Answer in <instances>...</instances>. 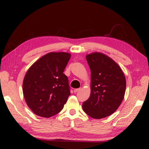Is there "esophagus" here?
<instances>
[{
    "mask_svg": "<svg viewBox=\"0 0 149 149\" xmlns=\"http://www.w3.org/2000/svg\"><path fill=\"white\" fill-rule=\"evenodd\" d=\"M80 90H81V88H76V89H74V92L75 93H76V92H77L79 91Z\"/></svg>",
    "mask_w": 149,
    "mask_h": 149,
    "instance_id": "obj_1",
    "label": "esophagus"
}]
</instances>
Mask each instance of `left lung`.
<instances>
[{
    "mask_svg": "<svg viewBox=\"0 0 149 149\" xmlns=\"http://www.w3.org/2000/svg\"><path fill=\"white\" fill-rule=\"evenodd\" d=\"M86 59L91 70V92L83 103V109L92 118H104L121 104L126 79L119 66L107 55L95 52L86 55Z\"/></svg>",
    "mask_w": 149,
    "mask_h": 149,
    "instance_id": "8db88e82",
    "label": "left lung"
}]
</instances>
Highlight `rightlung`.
Returning <instances> with one entry per match:
<instances>
[{
  "label": "right lung",
  "mask_w": 149,
  "mask_h": 149,
  "mask_svg": "<svg viewBox=\"0 0 149 149\" xmlns=\"http://www.w3.org/2000/svg\"><path fill=\"white\" fill-rule=\"evenodd\" d=\"M70 57L66 52H50L28 70L23 81V95L35 114L49 118L63 109L70 95L68 77L63 74Z\"/></svg>",
  "instance_id": "obj_1"
}]
</instances>
